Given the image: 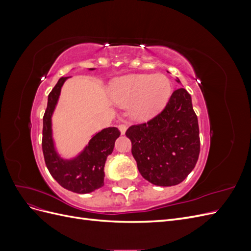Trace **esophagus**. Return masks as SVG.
Returning <instances> with one entry per match:
<instances>
[{"instance_id": "esophagus-1", "label": "esophagus", "mask_w": 251, "mask_h": 251, "mask_svg": "<svg viewBox=\"0 0 251 251\" xmlns=\"http://www.w3.org/2000/svg\"><path fill=\"white\" fill-rule=\"evenodd\" d=\"M126 125H125V124H120L119 126H118V128H119V131H120V133L121 134H125L126 133Z\"/></svg>"}]
</instances>
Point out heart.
Returning <instances> with one entry per match:
<instances>
[{
  "label": "heart",
  "mask_w": 251,
  "mask_h": 251,
  "mask_svg": "<svg viewBox=\"0 0 251 251\" xmlns=\"http://www.w3.org/2000/svg\"><path fill=\"white\" fill-rule=\"evenodd\" d=\"M172 93L171 80L163 74H134L118 79L112 97L118 104L131 105L132 116L148 120L160 112Z\"/></svg>",
  "instance_id": "heart-1"
}]
</instances>
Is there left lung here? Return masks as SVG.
I'll return each mask as SVG.
<instances>
[{"mask_svg":"<svg viewBox=\"0 0 251 251\" xmlns=\"http://www.w3.org/2000/svg\"><path fill=\"white\" fill-rule=\"evenodd\" d=\"M141 176L159 186L181 183L198 161L200 136L192 97L183 88L175 90L164 109L147 123L126 132Z\"/></svg>","mask_w":251,"mask_h":251,"instance_id":"1","label":"left lung"}]
</instances>
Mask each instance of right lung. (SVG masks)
<instances>
[{
  "instance_id": "1",
  "label": "right lung",
  "mask_w": 251,
  "mask_h": 251,
  "mask_svg": "<svg viewBox=\"0 0 251 251\" xmlns=\"http://www.w3.org/2000/svg\"><path fill=\"white\" fill-rule=\"evenodd\" d=\"M67 78L60 77L48 95L47 109L43 117V154L49 173L59 185L73 193L88 194L103 186L104 163L107 157L112 154L120 132L116 126L104 128L90 140L88 147L77 158L73 160L59 158L53 147L51 116Z\"/></svg>"
}]
</instances>
